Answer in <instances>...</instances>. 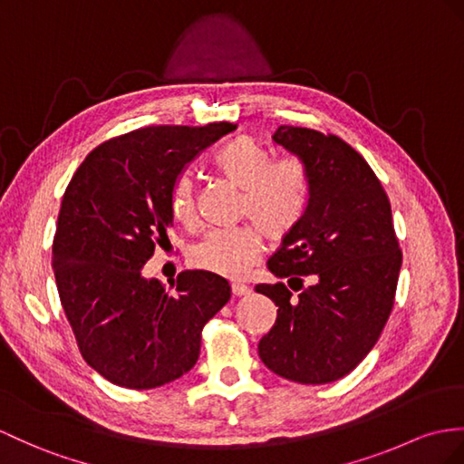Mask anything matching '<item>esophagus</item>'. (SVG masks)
<instances>
[{"instance_id": "34e87169", "label": "esophagus", "mask_w": 464, "mask_h": 464, "mask_svg": "<svg viewBox=\"0 0 464 464\" xmlns=\"http://www.w3.org/2000/svg\"><path fill=\"white\" fill-rule=\"evenodd\" d=\"M232 295L234 297H246L250 295V287L244 284H232Z\"/></svg>"}]
</instances>
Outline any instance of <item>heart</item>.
I'll list each match as a JSON object with an SVG mask.
<instances>
[{
    "mask_svg": "<svg viewBox=\"0 0 464 464\" xmlns=\"http://www.w3.org/2000/svg\"><path fill=\"white\" fill-rule=\"evenodd\" d=\"M218 171L244 188L242 214L257 226L244 224L214 228L202 236L188 252L197 269L222 277H242L262 252V229L267 238L279 240L301 220L309 198V177L295 157H277L254 138L230 141L217 155ZM173 217L183 224L197 218V183L183 173L171 193Z\"/></svg>",
    "mask_w": 464,
    "mask_h": 464,
    "instance_id": "obj_1",
    "label": "heart"
}]
</instances>
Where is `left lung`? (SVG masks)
I'll return each mask as SVG.
<instances>
[{
  "instance_id": "1",
  "label": "left lung",
  "mask_w": 464,
  "mask_h": 464,
  "mask_svg": "<svg viewBox=\"0 0 464 464\" xmlns=\"http://www.w3.org/2000/svg\"><path fill=\"white\" fill-rule=\"evenodd\" d=\"M274 141L301 160L309 198L267 269L289 286L297 280L302 293L293 296L281 281L256 285L279 307L257 353L281 378L329 383L378 343L393 307L401 250L386 190L362 155L333 133L307 128L279 126ZM303 275L318 281L303 288Z\"/></svg>"
}]
</instances>
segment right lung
Wrapping results in <instances>:
<instances>
[{
    "instance_id": "obj_1",
    "label": "right lung",
    "mask_w": 464,
    "mask_h": 464,
    "mask_svg": "<svg viewBox=\"0 0 464 464\" xmlns=\"http://www.w3.org/2000/svg\"><path fill=\"white\" fill-rule=\"evenodd\" d=\"M236 123L150 126L98 145L64 190L53 242L63 309L82 358L121 388L151 390L197 364L200 333L230 301L208 271H183L169 293L143 266L173 226L175 180Z\"/></svg>"
}]
</instances>
